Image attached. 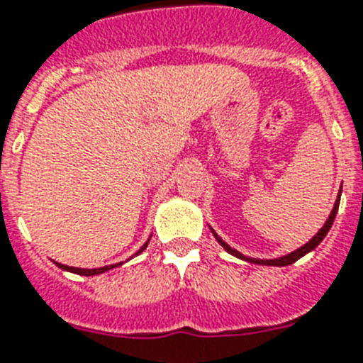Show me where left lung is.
<instances>
[{
	"label": "left lung",
	"instance_id": "obj_1",
	"mask_svg": "<svg viewBox=\"0 0 363 363\" xmlns=\"http://www.w3.org/2000/svg\"><path fill=\"white\" fill-rule=\"evenodd\" d=\"M340 196H342V190H340ZM340 196H337L336 203H334V208H332L330 216H328V219H327V221H325V225H323V227L319 228V233L315 234V236H313V238L310 240V242H306V243H304L303 247L295 249V251L288 252V255H284V257H279V258H271V260H260V258H249V257H245V255H242V252H240V251H236V249H233V247H230V245H228V243H225L223 240L219 238L218 234L214 233V228H210V230H212V234H214V236H216V240H218V242H219V245H221V247H223L225 251H227V252H230V255H233V257L240 258V260L251 262V264H258V266H277V267H282V266H290V264H294V262H297V260H299L301 257H304V255H306V252L313 251V249L318 247L319 243L323 242V238H325V236H327V233H328V230H330L332 223H334V219H336V214H337V206H340Z\"/></svg>",
	"mask_w": 363,
	"mask_h": 363
}]
</instances>
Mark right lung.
<instances>
[{
	"mask_svg": "<svg viewBox=\"0 0 363 363\" xmlns=\"http://www.w3.org/2000/svg\"><path fill=\"white\" fill-rule=\"evenodd\" d=\"M147 243H149V240H147V242L144 243V245H142V247L138 249V251H136V255H140V252L144 251V249L147 247ZM55 264H57V266H59L60 269H64V271H69V273H77V275L92 277V275H101V273H105V271H108V269H114V267L121 266V264H123V262H120V264H112V266H105V267H96V269H81V267H69V266H64V264H59V262H55Z\"/></svg>",
	"mask_w": 363,
	"mask_h": 363,
	"instance_id": "obj_1",
	"label": "right lung"
}]
</instances>
